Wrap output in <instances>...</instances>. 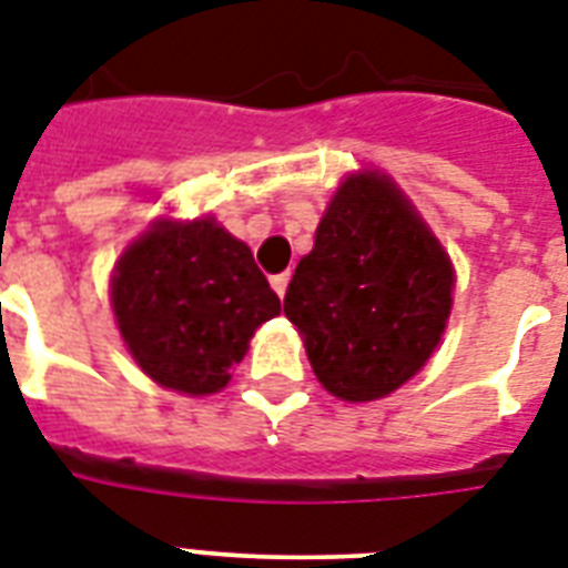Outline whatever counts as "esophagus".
Here are the masks:
<instances>
[{"label":"esophagus","instance_id":"obj_1","mask_svg":"<svg viewBox=\"0 0 568 568\" xmlns=\"http://www.w3.org/2000/svg\"><path fill=\"white\" fill-rule=\"evenodd\" d=\"M288 280H292V274H288V271H283V274H274V276H271V285H274V292L280 294V297H285V288H288Z\"/></svg>","mask_w":568,"mask_h":568}]
</instances>
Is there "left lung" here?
Wrapping results in <instances>:
<instances>
[{
    "mask_svg": "<svg viewBox=\"0 0 568 568\" xmlns=\"http://www.w3.org/2000/svg\"><path fill=\"white\" fill-rule=\"evenodd\" d=\"M454 267L430 226L388 176L338 185L294 267L285 318L301 329L312 372L342 400H377L404 386L439 345L454 303Z\"/></svg>",
    "mask_w": 568,
    "mask_h": 568,
    "instance_id": "left-lung-1",
    "label": "left lung"
}]
</instances>
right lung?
Here are the masks:
<instances>
[{"instance_id": "add662e5", "label": "right lung", "mask_w": 568, "mask_h": 568, "mask_svg": "<svg viewBox=\"0 0 568 568\" xmlns=\"http://www.w3.org/2000/svg\"><path fill=\"white\" fill-rule=\"evenodd\" d=\"M111 306L146 377L182 395H214L247 354L280 297L244 241L214 217L159 221L126 247L111 276Z\"/></svg>"}]
</instances>
